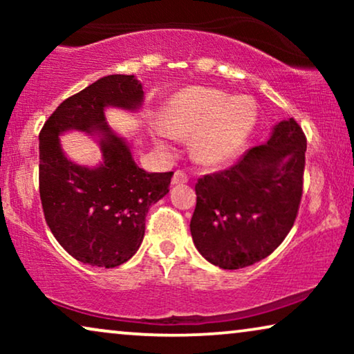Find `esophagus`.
<instances>
[{
  "instance_id": "34e87169",
  "label": "esophagus",
  "mask_w": 354,
  "mask_h": 354,
  "mask_svg": "<svg viewBox=\"0 0 354 354\" xmlns=\"http://www.w3.org/2000/svg\"><path fill=\"white\" fill-rule=\"evenodd\" d=\"M188 180L187 174L183 171H176L172 176V183L174 185H180V183H185Z\"/></svg>"
}]
</instances>
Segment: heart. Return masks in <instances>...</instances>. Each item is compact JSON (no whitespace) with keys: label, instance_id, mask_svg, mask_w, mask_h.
Masks as SVG:
<instances>
[{"label":"heart","instance_id":"b5f03b06","mask_svg":"<svg viewBox=\"0 0 354 354\" xmlns=\"http://www.w3.org/2000/svg\"><path fill=\"white\" fill-rule=\"evenodd\" d=\"M258 118L254 101L205 86H188L172 96L162 119L153 124L159 147L192 135V153L205 166L230 161L243 148Z\"/></svg>","mask_w":354,"mask_h":354}]
</instances>
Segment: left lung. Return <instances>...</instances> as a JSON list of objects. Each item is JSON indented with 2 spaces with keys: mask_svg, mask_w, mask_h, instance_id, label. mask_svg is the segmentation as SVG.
I'll return each instance as SVG.
<instances>
[{
  "mask_svg": "<svg viewBox=\"0 0 354 354\" xmlns=\"http://www.w3.org/2000/svg\"><path fill=\"white\" fill-rule=\"evenodd\" d=\"M304 153L306 137L290 118L234 166L196 182L190 232L203 258L221 269H241L282 243L301 201Z\"/></svg>",
  "mask_w": 354,
  "mask_h": 354,
  "instance_id": "1",
  "label": "left lung"
}]
</instances>
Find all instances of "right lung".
<instances>
[{"mask_svg": "<svg viewBox=\"0 0 354 354\" xmlns=\"http://www.w3.org/2000/svg\"><path fill=\"white\" fill-rule=\"evenodd\" d=\"M142 84L108 75L57 106L40 132V198L46 224L71 256L96 268H115L137 253L149 206L169 193L174 172H147L130 145L106 124L104 108L137 111ZM80 129L99 137L102 162L79 167L62 153L59 135Z\"/></svg>", "mask_w": 354, "mask_h": 354, "instance_id": "add662e5", "label": "right lung"}]
</instances>
